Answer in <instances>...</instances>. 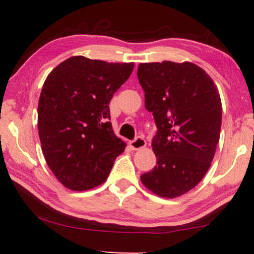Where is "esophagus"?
<instances>
[{"mask_svg": "<svg viewBox=\"0 0 254 254\" xmlns=\"http://www.w3.org/2000/svg\"><path fill=\"white\" fill-rule=\"evenodd\" d=\"M145 144H147V142H145L144 138L141 136H137L135 140L129 142V147L133 149V150H138V149L144 148Z\"/></svg>", "mask_w": 254, "mask_h": 254, "instance_id": "1", "label": "esophagus"}]
</instances>
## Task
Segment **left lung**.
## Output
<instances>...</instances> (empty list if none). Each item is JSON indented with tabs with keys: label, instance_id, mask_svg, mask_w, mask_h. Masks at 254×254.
I'll return each instance as SVG.
<instances>
[{
	"label": "left lung",
	"instance_id": "obj_1",
	"mask_svg": "<svg viewBox=\"0 0 254 254\" xmlns=\"http://www.w3.org/2000/svg\"><path fill=\"white\" fill-rule=\"evenodd\" d=\"M137 78L157 127L151 142L157 163L141 182L156 195L180 196L210 168L220 140V93L210 76L192 62L140 64Z\"/></svg>",
	"mask_w": 254,
	"mask_h": 254
}]
</instances>
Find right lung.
Masks as SVG:
<instances>
[{
    "instance_id": "right-lung-1",
    "label": "right lung",
    "mask_w": 254,
    "mask_h": 254,
    "mask_svg": "<svg viewBox=\"0 0 254 254\" xmlns=\"http://www.w3.org/2000/svg\"><path fill=\"white\" fill-rule=\"evenodd\" d=\"M133 68L131 62L72 57L47 76L38 103V131L47 165L67 189L103 184L126 148L112 129L109 104Z\"/></svg>"
}]
</instances>
